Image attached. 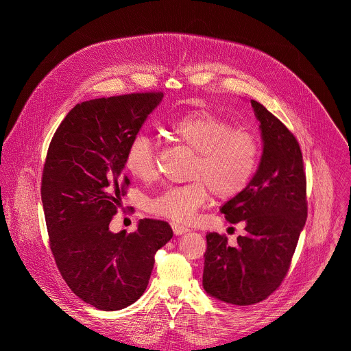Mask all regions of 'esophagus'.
Wrapping results in <instances>:
<instances>
[{
	"label": "esophagus",
	"instance_id": "obj_1",
	"mask_svg": "<svg viewBox=\"0 0 351 351\" xmlns=\"http://www.w3.org/2000/svg\"><path fill=\"white\" fill-rule=\"evenodd\" d=\"M171 228H173V231H174L176 235H182V234H185V232L189 231L186 227L180 226V224H177V223H171Z\"/></svg>",
	"mask_w": 351,
	"mask_h": 351
}]
</instances>
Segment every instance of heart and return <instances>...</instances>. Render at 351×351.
<instances>
[{
  "mask_svg": "<svg viewBox=\"0 0 351 351\" xmlns=\"http://www.w3.org/2000/svg\"><path fill=\"white\" fill-rule=\"evenodd\" d=\"M169 134L196 154L188 173L192 181L165 189L150 201L151 212L188 224L212 193L219 200H231L249 186L259 159V145L250 132L212 112L193 110L174 120ZM124 165L136 180L155 178L156 150L147 135L138 134L130 141Z\"/></svg>",
  "mask_w": 351,
  "mask_h": 351,
  "instance_id": "1",
  "label": "heart"
}]
</instances>
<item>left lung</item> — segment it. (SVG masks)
<instances>
[{
	"label": "left lung",
	"instance_id": "obj_1",
	"mask_svg": "<svg viewBox=\"0 0 351 351\" xmlns=\"http://www.w3.org/2000/svg\"><path fill=\"white\" fill-rule=\"evenodd\" d=\"M263 151L249 186L221 206L226 219L245 223L228 246L226 235L206 234L202 285L223 302L251 305L267 299L285 278L306 220V180L295 135L262 104L251 100Z\"/></svg>",
	"mask_w": 351,
	"mask_h": 351
}]
</instances>
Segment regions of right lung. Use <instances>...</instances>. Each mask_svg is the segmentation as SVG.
I'll return each instance as SVG.
<instances>
[{"label":"right lung","mask_w":351,"mask_h":351,"mask_svg":"<svg viewBox=\"0 0 351 351\" xmlns=\"http://www.w3.org/2000/svg\"><path fill=\"white\" fill-rule=\"evenodd\" d=\"M163 99L131 93L77 104L51 139L42 202L51 252L69 288L101 311H119L146 291L155 252L173 237L166 221L142 219L131 234L110 232L130 180V141Z\"/></svg>","instance_id":"1"}]
</instances>
